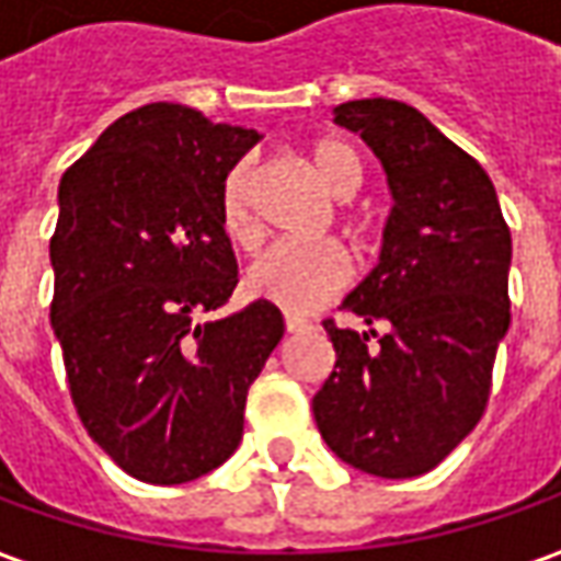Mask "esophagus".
Instances as JSON below:
<instances>
[{
  "instance_id": "1",
  "label": "esophagus",
  "mask_w": 561,
  "mask_h": 561,
  "mask_svg": "<svg viewBox=\"0 0 561 561\" xmlns=\"http://www.w3.org/2000/svg\"><path fill=\"white\" fill-rule=\"evenodd\" d=\"M285 329L295 335V332H307L310 329V322L307 319H300V317H285Z\"/></svg>"
}]
</instances>
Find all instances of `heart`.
I'll return each mask as SVG.
<instances>
[{"instance_id":"obj_1","label":"heart","mask_w":561,"mask_h":561,"mask_svg":"<svg viewBox=\"0 0 561 561\" xmlns=\"http://www.w3.org/2000/svg\"><path fill=\"white\" fill-rule=\"evenodd\" d=\"M310 167L335 198H351L363 183L357 154L341 142L313 146ZM220 222L222 232L242 248L261 242V222L254 210V164L248 158L236 161L222 176ZM347 282L351 261L335 244H273L248 273V285L257 298L295 317L313 313L325 300L335 298Z\"/></svg>"}]
</instances>
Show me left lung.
Instances as JSON below:
<instances>
[{
    "label": "left lung",
    "mask_w": 561,
    "mask_h": 561,
    "mask_svg": "<svg viewBox=\"0 0 561 561\" xmlns=\"http://www.w3.org/2000/svg\"><path fill=\"white\" fill-rule=\"evenodd\" d=\"M376 151L391 217L376 270L325 319L335 369L313 397L329 450L376 478L435 469L478 425L510 329L512 236L484 167L394 99L335 107Z\"/></svg>",
    "instance_id": "1"
}]
</instances>
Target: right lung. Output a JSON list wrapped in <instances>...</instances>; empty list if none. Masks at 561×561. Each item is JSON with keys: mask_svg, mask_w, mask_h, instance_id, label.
Returning <instances> with one entry per match:
<instances>
[{"mask_svg": "<svg viewBox=\"0 0 561 561\" xmlns=\"http://www.w3.org/2000/svg\"><path fill=\"white\" fill-rule=\"evenodd\" d=\"M261 136L151 102L107 126L58 185L51 329L89 437L146 484H185L236 454L251 381L282 341L279 307L229 300L226 170Z\"/></svg>", "mask_w": 561, "mask_h": 561, "instance_id": "right-lung-1", "label": "right lung"}]
</instances>
